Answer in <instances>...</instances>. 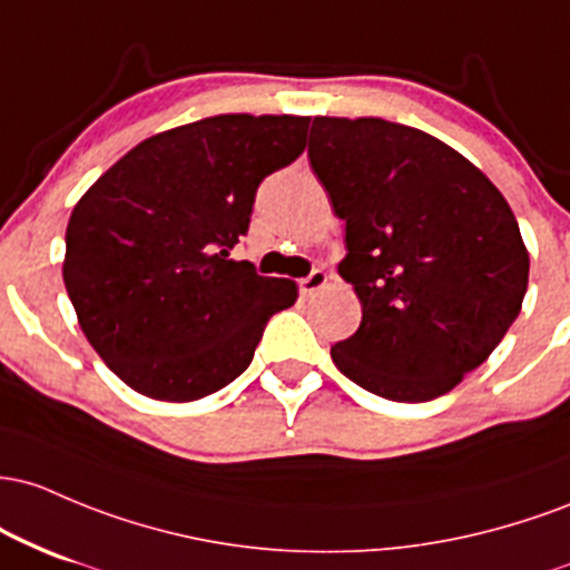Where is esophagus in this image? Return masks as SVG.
<instances>
[{
  "instance_id": "34e87169",
  "label": "esophagus",
  "mask_w": 570,
  "mask_h": 570,
  "mask_svg": "<svg viewBox=\"0 0 570 570\" xmlns=\"http://www.w3.org/2000/svg\"><path fill=\"white\" fill-rule=\"evenodd\" d=\"M325 283H328V274L323 272V268H312L309 274H306V277L302 279V283H298V291H302V296H315V293L320 291V287H323Z\"/></svg>"
}]
</instances>
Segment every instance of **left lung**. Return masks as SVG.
<instances>
[{"label":"left lung","instance_id":"left-lung-1","mask_svg":"<svg viewBox=\"0 0 570 570\" xmlns=\"http://www.w3.org/2000/svg\"><path fill=\"white\" fill-rule=\"evenodd\" d=\"M309 164L344 220L338 274L361 328L331 357L368 393L439 399L482 366L528 291V250L501 190L450 145L382 118H315Z\"/></svg>","mask_w":570,"mask_h":570}]
</instances>
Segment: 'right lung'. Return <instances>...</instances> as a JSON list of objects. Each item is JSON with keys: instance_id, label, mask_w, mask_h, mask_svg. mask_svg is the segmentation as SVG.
I'll return each mask as SVG.
<instances>
[{"instance_id": "add662e5", "label": "right lung", "mask_w": 570, "mask_h": 570, "mask_svg": "<svg viewBox=\"0 0 570 570\" xmlns=\"http://www.w3.org/2000/svg\"><path fill=\"white\" fill-rule=\"evenodd\" d=\"M309 118L215 115L139 142L67 226L63 285L80 328L126 385L196 401L250 366L293 279L234 261L255 190L304 153Z\"/></svg>"}]
</instances>
